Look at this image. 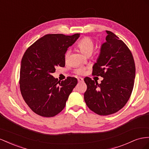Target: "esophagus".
Segmentation results:
<instances>
[{"label":"esophagus","mask_w":149,"mask_h":149,"mask_svg":"<svg viewBox=\"0 0 149 149\" xmlns=\"http://www.w3.org/2000/svg\"><path fill=\"white\" fill-rule=\"evenodd\" d=\"M78 81L79 83H81V82H83L84 80H83V79L82 78H78Z\"/></svg>","instance_id":"obj_1"}]
</instances>
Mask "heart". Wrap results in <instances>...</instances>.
Wrapping results in <instances>:
<instances>
[{
    "mask_svg": "<svg viewBox=\"0 0 149 149\" xmlns=\"http://www.w3.org/2000/svg\"><path fill=\"white\" fill-rule=\"evenodd\" d=\"M77 46L79 48L80 51H81L84 55L88 56H90L91 53H93L95 47V45L92 39H91L89 37H84L78 42ZM70 53V52L69 50H68L65 53V60H67L68 57H69ZM84 71H85V70H84V68H79V69H78L75 71V73L77 74H83L84 73Z\"/></svg>",
    "mask_w": 149,
    "mask_h": 149,
    "instance_id": "b5f03b06",
    "label": "heart"
}]
</instances>
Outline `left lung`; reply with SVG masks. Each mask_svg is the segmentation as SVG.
<instances>
[{"label":"left lung","mask_w":149,"mask_h":149,"mask_svg":"<svg viewBox=\"0 0 149 149\" xmlns=\"http://www.w3.org/2000/svg\"><path fill=\"white\" fill-rule=\"evenodd\" d=\"M103 43L93 75L102 76V83L84 79L87 90L84 99L90 109L100 115L116 113L125 105L133 90L135 65L130 49L111 31Z\"/></svg>","instance_id":"1"}]
</instances>
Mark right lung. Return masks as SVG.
Instances as JSON below:
<instances>
[{
	"label": "right lung",
	"mask_w": 149,
	"mask_h": 149,
	"mask_svg": "<svg viewBox=\"0 0 149 149\" xmlns=\"http://www.w3.org/2000/svg\"><path fill=\"white\" fill-rule=\"evenodd\" d=\"M79 34L44 36L27 48L21 60L20 90L25 102L35 113L52 117L60 113L78 80L68 77L58 81L51 75L57 66H65V54Z\"/></svg>",
	"instance_id": "1"
}]
</instances>
